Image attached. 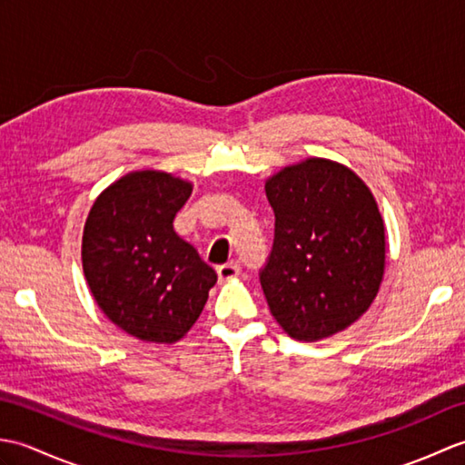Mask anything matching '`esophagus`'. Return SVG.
I'll use <instances>...</instances> for the list:
<instances>
[{
    "label": "esophagus",
    "instance_id": "obj_1",
    "mask_svg": "<svg viewBox=\"0 0 465 465\" xmlns=\"http://www.w3.org/2000/svg\"><path fill=\"white\" fill-rule=\"evenodd\" d=\"M240 275V265L238 263H222L217 265V278H220V282H227V280H233L238 278Z\"/></svg>",
    "mask_w": 465,
    "mask_h": 465
}]
</instances>
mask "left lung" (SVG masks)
Here are the masks:
<instances>
[{
    "label": "left lung",
    "instance_id": "8db88e82",
    "mask_svg": "<svg viewBox=\"0 0 465 465\" xmlns=\"http://www.w3.org/2000/svg\"><path fill=\"white\" fill-rule=\"evenodd\" d=\"M265 195L275 227L260 283L272 315L300 341L345 330L370 308L383 275V222L368 185L312 157L270 177Z\"/></svg>",
    "mask_w": 465,
    "mask_h": 465
}]
</instances>
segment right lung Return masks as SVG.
I'll use <instances>...</instances> for the list:
<instances>
[{
    "mask_svg": "<svg viewBox=\"0 0 465 465\" xmlns=\"http://www.w3.org/2000/svg\"><path fill=\"white\" fill-rule=\"evenodd\" d=\"M192 185L163 172L124 175L84 227L87 285L102 312L137 340L173 343L200 318L217 273L173 230Z\"/></svg>",
    "mask_w": 465,
    "mask_h": 465,
    "instance_id": "obj_1",
    "label": "right lung"
}]
</instances>
